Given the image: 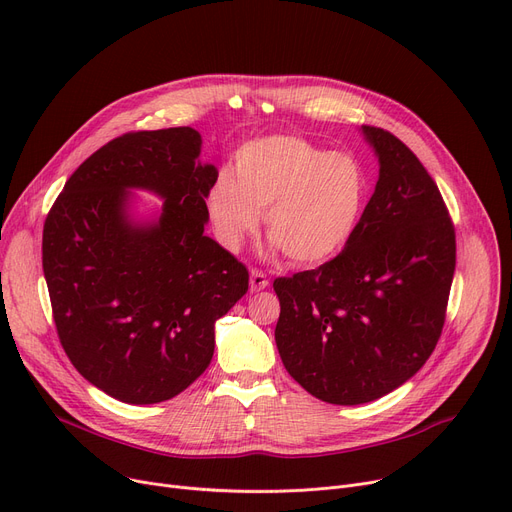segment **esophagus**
Here are the masks:
<instances>
[{"label":"esophagus","mask_w":512,"mask_h":512,"mask_svg":"<svg viewBox=\"0 0 512 512\" xmlns=\"http://www.w3.org/2000/svg\"><path fill=\"white\" fill-rule=\"evenodd\" d=\"M267 284H270V280H267V276L263 272H259V270L251 272V290L253 292H259V290L267 288Z\"/></svg>","instance_id":"obj_1"}]
</instances>
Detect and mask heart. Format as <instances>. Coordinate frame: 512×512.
<instances>
[{
  "instance_id": "obj_1",
  "label": "heart",
  "mask_w": 512,
  "mask_h": 512,
  "mask_svg": "<svg viewBox=\"0 0 512 512\" xmlns=\"http://www.w3.org/2000/svg\"><path fill=\"white\" fill-rule=\"evenodd\" d=\"M367 201V176L344 151H326L303 137L276 134L236 151L234 176L220 172L207 191L211 228L228 251L255 234L265 213L267 234L301 265L334 257L355 234Z\"/></svg>"
}]
</instances>
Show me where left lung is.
<instances>
[{
  "mask_svg": "<svg viewBox=\"0 0 512 512\" xmlns=\"http://www.w3.org/2000/svg\"><path fill=\"white\" fill-rule=\"evenodd\" d=\"M380 159L361 222L317 270L276 278V344L286 371L315 398L363 405L396 390L440 340L456 236L438 184L417 155L363 126Z\"/></svg>",
  "mask_w": 512,
  "mask_h": 512,
  "instance_id": "obj_1",
  "label": "left lung"
}]
</instances>
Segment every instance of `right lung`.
<instances>
[{
  "instance_id": "1",
  "label": "right lung",
  "mask_w": 512,
  "mask_h": 512,
  "mask_svg": "<svg viewBox=\"0 0 512 512\" xmlns=\"http://www.w3.org/2000/svg\"><path fill=\"white\" fill-rule=\"evenodd\" d=\"M191 126L126 132L64 184L43 226V274L76 371L128 405L180 394L213 357L215 319L249 290V272L205 236L207 191ZM126 187L167 201L157 223L127 218Z\"/></svg>"
}]
</instances>
